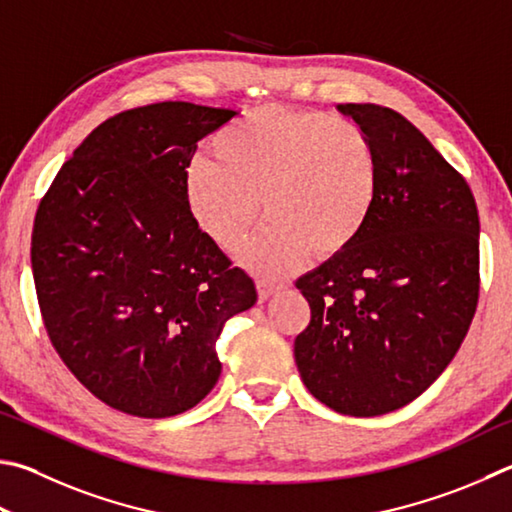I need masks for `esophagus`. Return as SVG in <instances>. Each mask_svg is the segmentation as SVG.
Instances as JSON below:
<instances>
[{"label": "esophagus", "instance_id": "1", "mask_svg": "<svg viewBox=\"0 0 512 512\" xmlns=\"http://www.w3.org/2000/svg\"><path fill=\"white\" fill-rule=\"evenodd\" d=\"M284 284H277V282H271V280H259L257 282V293H259V300L266 302L268 297L275 295L277 291H282Z\"/></svg>", "mask_w": 512, "mask_h": 512}]
</instances>
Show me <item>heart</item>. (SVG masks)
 <instances>
[{"mask_svg":"<svg viewBox=\"0 0 512 512\" xmlns=\"http://www.w3.org/2000/svg\"><path fill=\"white\" fill-rule=\"evenodd\" d=\"M210 159L183 174L197 228L235 250L262 215L268 226L241 250V262L280 275L313 255L336 259L356 246L374 215L383 167L367 132L324 111L264 105L221 127Z\"/></svg>","mask_w":512,"mask_h":512,"instance_id":"obj_1","label":"heart"}]
</instances>
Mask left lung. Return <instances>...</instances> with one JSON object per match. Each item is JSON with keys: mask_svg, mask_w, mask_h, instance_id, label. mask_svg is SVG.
Masks as SVG:
<instances>
[{"mask_svg": "<svg viewBox=\"0 0 512 512\" xmlns=\"http://www.w3.org/2000/svg\"><path fill=\"white\" fill-rule=\"evenodd\" d=\"M374 143L383 183L356 246L295 286L311 322L297 371L331 410L380 416L450 365L479 302V212L466 179L398 111L338 105Z\"/></svg>", "mask_w": 512, "mask_h": 512, "instance_id": "8db88e82", "label": "left lung"}]
</instances>
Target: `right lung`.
<instances>
[{
	"label": "right lung",
	"mask_w": 512,
	"mask_h": 512,
	"mask_svg": "<svg viewBox=\"0 0 512 512\" xmlns=\"http://www.w3.org/2000/svg\"><path fill=\"white\" fill-rule=\"evenodd\" d=\"M237 111L167 100L98 125L37 208L31 266L44 329L102 403L141 418L188 412L221 374L224 324L255 282L194 224L183 174Z\"/></svg>",
	"instance_id": "right-lung-1"
}]
</instances>
